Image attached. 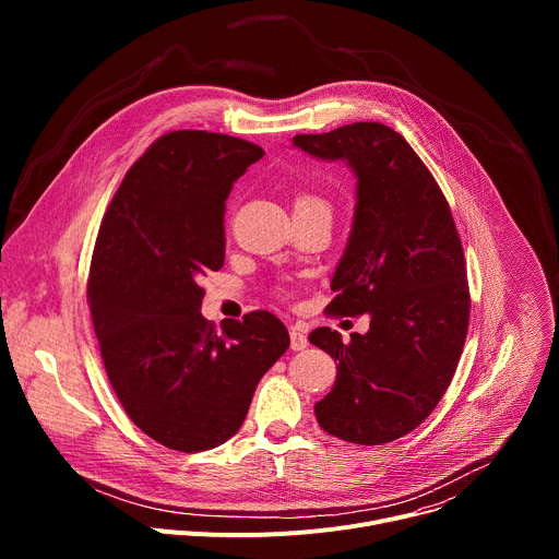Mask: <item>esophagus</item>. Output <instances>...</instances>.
<instances>
[{
    "mask_svg": "<svg viewBox=\"0 0 559 559\" xmlns=\"http://www.w3.org/2000/svg\"><path fill=\"white\" fill-rule=\"evenodd\" d=\"M289 347L294 352H302L307 347V336L300 330H296V328L289 330Z\"/></svg>",
    "mask_w": 559,
    "mask_h": 559,
    "instance_id": "obj_1",
    "label": "esophagus"
}]
</instances>
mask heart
Here are the masks:
<instances>
[{"mask_svg":"<svg viewBox=\"0 0 559 559\" xmlns=\"http://www.w3.org/2000/svg\"><path fill=\"white\" fill-rule=\"evenodd\" d=\"M296 210H325L330 212L332 205L325 197L321 194H313V192H305L300 197H296Z\"/></svg>","mask_w":559,"mask_h":559,"instance_id":"b5f03b06","label":"heart"}]
</instances>
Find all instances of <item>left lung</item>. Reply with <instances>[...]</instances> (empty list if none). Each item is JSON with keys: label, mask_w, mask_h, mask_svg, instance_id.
I'll return each mask as SVG.
<instances>
[{"label": "left lung", "mask_w": 559, "mask_h": 559, "mask_svg": "<svg viewBox=\"0 0 559 559\" xmlns=\"http://www.w3.org/2000/svg\"><path fill=\"white\" fill-rule=\"evenodd\" d=\"M294 145L356 175L354 223L328 311L369 316V332L349 343L330 328L309 334L338 362L316 420L341 440L384 444L425 423L455 373L471 309L460 236L436 179L389 126L358 121L296 134Z\"/></svg>", "instance_id": "left-lung-1"}]
</instances>
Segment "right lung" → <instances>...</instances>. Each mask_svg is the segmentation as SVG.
I'll list each match as a JSON object with an SVG mask.
<instances>
[{"mask_svg": "<svg viewBox=\"0 0 559 559\" xmlns=\"http://www.w3.org/2000/svg\"><path fill=\"white\" fill-rule=\"evenodd\" d=\"M261 156L236 136L168 132L128 170L97 234L88 305L108 380L130 420L175 451L229 440L289 347L270 311L221 332L201 313L199 281L225 261V201Z\"/></svg>", "mask_w": 559, "mask_h": 559, "instance_id": "right-lung-1", "label": "right lung"}]
</instances>
